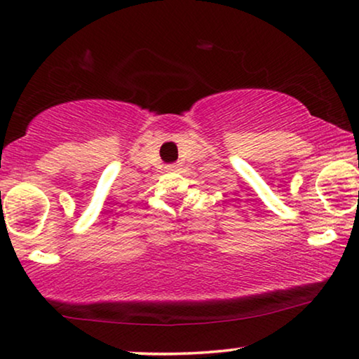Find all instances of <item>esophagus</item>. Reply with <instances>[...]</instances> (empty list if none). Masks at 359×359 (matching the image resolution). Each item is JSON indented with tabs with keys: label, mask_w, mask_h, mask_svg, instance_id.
<instances>
[{
	"label": "esophagus",
	"mask_w": 359,
	"mask_h": 359,
	"mask_svg": "<svg viewBox=\"0 0 359 359\" xmlns=\"http://www.w3.org/2000/svg\"><path fill=\"white\" fill-rule=\"evenodd\" d=\"M165 170H167V172L179 170V164H169V165H165Z\"/></svg>",
	"instance_id": "obj_1"
}]
</instances>
